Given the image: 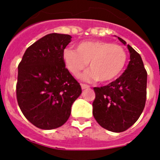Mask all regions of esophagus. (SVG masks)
I'll use <instances>...</instances> for the list:
<instances>
[{
  "label": "esophagus",
  "mask_w": 160,
  "mask_h": 160,
  "mask_svg": "<svg viewBox=\"0 0 160 160\" xmlns=\"http://www.w3.org/2000/svg\"><path fill=\"white\" fill-rule=\"evenodd\" d=\"M81 85V88H82V90H85V89H88V88H90V85H86V84H80Z\"/></svg>",
  "instance_id": "obj_1"
}]
</instances>
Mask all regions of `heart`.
<instances>
[{
  "mask_svg": "<svg viewBox=\"0 0 160 160\" xmlns=\"http://www.w3.org/2000/svg\"><path fill=\"white\" fill-rule=\"evenodd\" d=\"M77 51L65 49L63 61L75 77H79L88 65L89 70L83 79L100 83L113 81L119 76L127 62V53L121 46L104 41H82L77 45Z\"/></svg>",
  "mask_w": 160,
  "mask_h": 160,
  "instance_id": "heart-1",
  "label": "heart"
}]
</instances>
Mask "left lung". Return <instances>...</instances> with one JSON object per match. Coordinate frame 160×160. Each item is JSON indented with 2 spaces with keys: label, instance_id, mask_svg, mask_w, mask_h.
<instances>
[{
  "label": "left lung",
  "instance_id": "obj_1",
  "mask_svg": "<svg viewBox=\"0 0 160 160\" xmlns=\"http://www.w3.org/2000/svg\"><path fill=\"white\" fill-rule=\"evenodd\" d=\"M127 47L130 60L124 72L109 85L94 88L93 115L100 126L115 133L125 131L138 120L146 101L147 71L139 54Z\"/></svg>",
  "mask_w": 160,
  "mask_h": 160
}]
</instances>
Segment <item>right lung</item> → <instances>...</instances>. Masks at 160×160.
<instances>
[{
	"instance_id": "right-lung-1",
	"label": "right lung",
	"mask_w": 160,
	"mask_h": 160,
	"mask_svg": "<svg viewBox=\"0 0 160 160\" xmlns=\"http://www.w3.org/2000/svg\"><path fill=\"white\" fill-rule=\"evenodd\" d=\"M70 35H46L26 49L18 65L16 99L26 119L37 128L53 129L65 124L82 90L65 68L62 53Z\"/></svg>"
}]
</instances>
